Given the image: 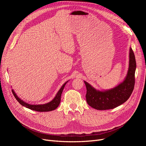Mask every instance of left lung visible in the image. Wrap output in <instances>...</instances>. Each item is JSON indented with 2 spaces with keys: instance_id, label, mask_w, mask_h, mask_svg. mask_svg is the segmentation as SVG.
Returning <instances> with one entry per match:
<instances>
[{
  "instance_id": "obj_1",
  "label": "left lung",
  "mask_w": 146,
  "mask_h": 146,
  "mask_svg": "<svg viewBox=\"0 0 146 146\" xmlns=\"http://www.w3.org/2000/svg\"><path fill=\"white\" fill-rule=\"evenodd\" d=\"M136 68L135 54L131 47H130L127 76L119 85L110 90H99L84 81L86 88V100L88 104L94 109L105 110L114 108L125 102L134 89Z\"/></svg>"
}]
</instances>
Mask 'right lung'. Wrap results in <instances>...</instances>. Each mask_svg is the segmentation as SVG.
I'll list each match as a JSON object with an SVG mask.
<instances>
[{
  "instance_id": "right-lung-1",
  "label": "right lung",
  "mask_w": 146,
  "mask_h": 146,
  "mask_svg": "<svg viewBox=\"0 0 146 146\" xmlns=\"http://www.w3.org/2000/svg\"><path fill=\"white\" fill-rule=\"evenodd\" d=\"M68 81L65 82L63 84L62 86H61L60 89L59 90V91L57 92V93L55 95V98L54 99H53L50 102H48L47 104H44L33 105V104H28L27 102H24L23 100L20 99L19 97L17 96L16 92L13 90H12V92H13V95H14V96L15 97L16 99L19 102V103L26 108H29L32 110H34V111H40V112L53 111V110H55L59 106L60 101H61V94H62V92L63 91V89L66 85V84L68 82Z\"/></svg>"
}]
</instances>
